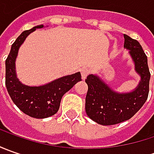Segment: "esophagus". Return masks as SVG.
<instances>
[{"instance_id":"obj_1","label":"esophagus","mask_w":154,"mask_h":154,"mask_svg":"<svg viewBox=\"0 0 154 154\" xmlns=\"http://www.w3.org/2000/svg\"><path fill=\"white\" fill-rule=\"evenodd\" d=\"M80 72H81V78L83 80H86L87 75L90 74V70L88 68H82Z\"/></svg>"}]
</instances>
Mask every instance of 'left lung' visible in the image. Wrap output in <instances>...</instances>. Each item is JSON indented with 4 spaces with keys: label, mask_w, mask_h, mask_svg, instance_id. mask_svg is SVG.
Instances as JSON below:
<instances>
[{
    "label": "left lung",
    "mask_w": 154,
    "mask_h": 154,
    "mask_svg": "<svg viewBox=\"0 0 154 154\" xmlns=\"http://www.w3.org/2000/svg\"><path fill=\"white\" fill-rule=\"evenodd\" d=\"M123 47L128 50L134 70L140 80L133 91L118 92L97 74L87 76L86 112L92 121L101 125H114L130 119L142 107L148 97L150 72L147 57L137 40L126 34H123Z\"/></svg>",
    "instance_id": "obj_1"
}]
</instances>
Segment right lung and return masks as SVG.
Here are the masks:
<instances>
[{
	"label": "right lung",
	"instance_id": "right-lung-1",
	"mask_svg": "<svg viewBox=\"0 0 154 154\" xmlns=\"http://www.w3.org/2000/svg\"><path fill=\"white\" fill-rule=\"evenodd\" d=\"M44 27V25H39L21 33L12 45L6 60V86L8 94L21 111L38 119L55 115L59 109L62 96L81 80L80 72L38 86L25 85L17 78L15 62L21 45L29 34Z\"/></svg>",
	"mask_w": 154,
	"mask_h": 154
}]
</instances>
